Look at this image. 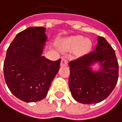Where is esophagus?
I'll return each mask as SVG.
<instances>
[{"mask_svg":"<svg viewBox=\"0 0 122 122\" xmlns=\"http://www.w3.org/2000/svg\"><path fill=\"white\" fill-rule=\"evenodd\" d=\"M67 64H68V60H67V58L66 57H62L61 65L62 66H67Z\"/></svg>","mask_w":122,"mask_h":122,"instance_id":"1","label":"esophagus"}]
</instances>
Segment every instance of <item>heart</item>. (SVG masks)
<instances>
[{"label": "heart", "instance_id": "obj_1", "mask_svg": "<svg viewBox=\"0 0 122 122\" xmlns=\"http://www.w3.org/2000/svg\"><path fill=\"white\" fill-rule=\"evenodd\" d=\"M69 46L71 48H76L79 46L81 51L86 52L87 51L90 47V41L81 36H73L69 41Z\"/></svg>", "mask_w": 122, "mask_h": 122}]
</instances>
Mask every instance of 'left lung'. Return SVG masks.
Wrapping results in <instances>:
<instances>
[{
    "label": "left lung",
    "instance_id": "obj_1",
    "mask_svg": "<svg viewBox=\"0 0 122 122\" xmlns=\"http://www.w3.org/2000/svg\"><path fill=\"white\" fill-rule=\"evenodd\" d=\"M100 65L98 71L91 66ZM69 87L76 101L82 104L101 102L115 88L118 78V64L114 50L104 38L98 36L93 51L69 63Z\"/></svg>",
    "mask_w": 122,
    "mask_h": 122
}]
</instances>
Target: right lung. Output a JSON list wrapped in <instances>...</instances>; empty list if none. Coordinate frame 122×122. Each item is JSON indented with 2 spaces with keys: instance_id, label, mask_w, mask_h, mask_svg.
I'll return each instance as SVG.
<instances>
[{
  "instance_id": "right-lung-1",
  "label": "right lung",
  "mask_w": 122,
  "mask_h": 122,
  "mask_svg": "<svg viewBox=\"0 0 122 122\" xmlns=\"http://www.w3.org/2000/svg\"><path fill=\"white\" fill-rule=\"evenodd\" d=\"M46 28L29 27L19 32L9 45L4 63L8 88L21 101L44 99L60 68L61 59L53 61L42 56L47 40Z\"/></svg>"
}]
</instances>
